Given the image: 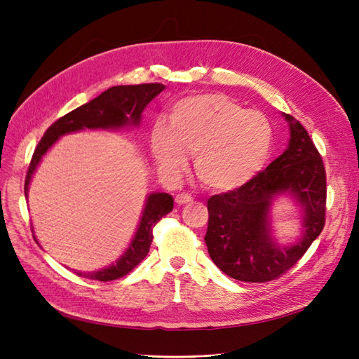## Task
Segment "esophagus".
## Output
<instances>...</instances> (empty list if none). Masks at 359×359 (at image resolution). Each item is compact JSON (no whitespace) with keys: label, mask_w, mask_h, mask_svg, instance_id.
Returning a JSON list of instances; mask_svg holds the SVG:
<instances>
[{"label":"esophagus","mask_w":359,"mask_h":359,"mask_svg":"<svg viewBox=\"0 0 359 359\" xmlns=\"http://www.w3.org/2000/svg\"><path fill=\"white\" fill-rule=\"evenodd\" d=\"M193 201V198L190 196L189 193H178L177 196H175V202L178 203V205H186V203H189V202H191Z\"/></svg>","instance_id":"esophagus-1"}]
</instances>
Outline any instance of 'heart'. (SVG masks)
<instances>
[{"instance_id":"1","label":"heart","mask_w":359,"mask_h":359,"mask_svg":"<svg viewBox=\"0 0 359 359\" xmlns=\"http://www.w3.org/2000/svg\"><path fill=\"white\" fill-rule=\"evenodd\" d=\"M273 126L259 111L222 93L184 97L172 106L169 123L157 119L149 142L158 166L177 173L194 154L199 180L214 190L245 186L266 165L273 149Z\"/></svg>"}]
</instances>
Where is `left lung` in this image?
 I'll list each match as a JSON object with an SVG mask.
<instances>
[{
    "mask_svg": "<svg viewBox=\"0 0 359 359\" xmlns=\"http://www.w3.org/2000/svg\"><path fill=\"white\" fill-rule=\"evenodd\" d=\"M286 151L245 186L208 199L205 243L212 262L229 277L265 283L295 265L320 235L327 210V177L319 151L307 130L292 115ZM289 196L302 208L303 235L280 246L272 236L270 208Z\"/></svg>",
    "mask_w": 359,
    "mask_h": 359,
    "instance_id": "obj_1",
    "label": "left lung"
}]
</instances>
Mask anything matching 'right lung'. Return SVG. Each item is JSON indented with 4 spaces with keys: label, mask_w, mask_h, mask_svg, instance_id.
<instances>
[{
    "label": "right lung",
    "mask_w": 359,
    "mask_h": 359,
    "mask_svg": "<svg viewBox=\"0 0 359 359\" xmlns=\"http://www.w3.org/2000/svg\"><path fill=\"white\" fill-rule=\"evenodd\" d=\"M165 85L163 83H142V85H118L106 90L91 102L79 106L78 109L57 119L41 137L34 154H32L28 173L25 178V198H28V189L32 173L39 168L40 161L57 140L69 133L81 130H116L123 127H137L140 116L147 104L157 97ZM173 208V199L168 193H149L137 231L132 243L127 247L123 256L115 264L93 273H78L91 280L111 281L128 274L149 252L153 243V227L163 215Z\"/></svg>",
    "instance_id": "obj_1"
}]
</instances>
